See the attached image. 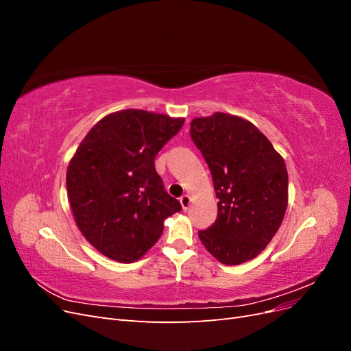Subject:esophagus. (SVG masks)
Listing matches in <instances>:
<instances>
[{"mask_svg": "<svg viewBox=\"0 0 351 351\" xmlns=\"http://www.w3.org/2000/svg\"><path fill=\"white\" fill-rule=\"evenodd\" d=\"M180 204H182V208H183V209H187V208L190 206V196L184 195V196L180 197Z\"/></svg>", "mask_w": 351, "mask_h": 351, "instance_id": "1", "label": "esophagus"}]
</instances>
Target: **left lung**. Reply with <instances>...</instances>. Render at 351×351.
<instances>
[{
  "instance_id": "1",
  "label": "left lung",
  "mask_w": 351,
  "mask_h": 351,
  "mask_svg": "<svg viewBox=\"0 0 351 351\" xmlns=\"http://www.w3.org/2000/svg\"><path fill=\"white\" fill-rule=\"evenodd\" d=\"M190 136L210 169L218 199L217 221L199 231L202 244L224 265L256 258L289 205L284 158L256 125L232 114L193 119Z\"/></svg>"
}]
</instances>
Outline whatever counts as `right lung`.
<instances>
[{
  "instance_id": "1",
  "label": "right lung",
  "mask_w": 351,
  "mask_h": 351,
  "mask_svg": "<svg viewBox=\"0 0 351 351\" xmlns=\"http://www.w3.org/2000/svg\"><path fill=\"white\" fill-rule=\"evenodd\" d=\"M184 119L145 110L105 115L70 159L66 186L83 237L108 259L132 263L161 237L182 209L155 169V156Z\"/></svg>"
}]
</instances>
